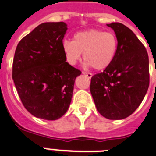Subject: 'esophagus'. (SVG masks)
Returning a JSON list of instances; mask_svg holds the SVG:
<instances>
[{"label": "esophagus", "instance_id": "34e87169", "mask_svg": "<svg viewBox=\"0 0 156 156\" xmlns=\"http://www.w3.org/2000/svg\"><path fill=\"white\" fill-rule=\"evenodd\" d=\"M82 74L87 76V78H92V76H93V74H91V73H87V72H82Z\"/></svg>", "mask_w": 156, "mask_h": 156}]
</instances>
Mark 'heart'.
<instances>
[{
    "mask_svg": "<svg viewBox=\"0 0 156 156\" xmlns=\"http://www.w3.org/2000/svg\"><path fill=\"white\" fill-rule=\"evenodd\" d=\"M62 50L70 65H75L83 53L87 66L102 70L113 62L118 50V40L111 32L98 30L81 31L74 34V41H63Z\"/></svg>",
    "mask_w": 156,
    "mask_h": 156,
    "instance_id": "b5f03b06",
    "label": "heart"
}]
</instances>
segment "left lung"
<instances>
[{"label": "left lung", "mask_w": 156, "mask_h": 156, "mask_svg": "<svg viewBox=\"0 0 156 156\" xmlns=\"http://www.w3.org/2000/svg\"><path fill=\"white\" fill-rule=\"evenodd\" d=\"M115 31L118 50L111 64L91 78L90 93L106 119H123L139 107L149 87V58L134 33L119 22L107 24Z\"/></svg>", "instance_id": "8db88e82"}]
</instances>
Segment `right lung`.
Instances as JSON below:
<instances>
[{"instance_id":"right-lung-1","label":"right lung","mask_w":156,"mask_h":156,"mask_svg":"<svg viewBox=\"0 0 156 156\" xmlns=\"http://www.w3.org/2000/svg\"><path fill=\"white\" fill-rule=\"evenodd\" d=\"M65 22L37 26L16 46L12 79L25 109L45 120L65 115L71 102L74 81L82 72L66 62L62 40Z\"/></svg>"}]
</instances>
